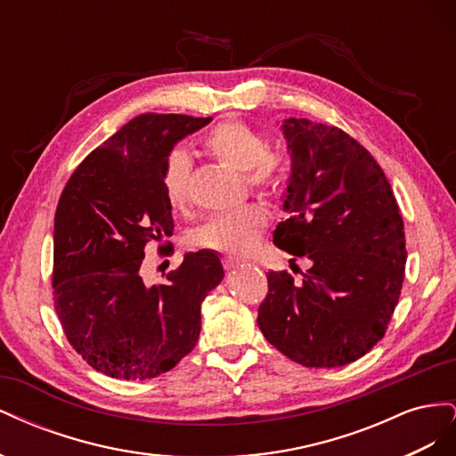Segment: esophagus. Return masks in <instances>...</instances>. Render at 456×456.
Instances as JSON below:
<instances>
[{
    "label": "esophagus",
    "mask_w": 456,
    "mask_h": 456,
    "mask_svg": "<svg viewBox=\"0 0 456 456\" xmlns=\"http://www.w3.org/2000/svg\"><path fill=\"white\" fill-rule=\"evenodd\" d=\"M241 265H243V260H240V258H236V256H230V255L223 256V266H224L226 270H233V268H238V266H241Z\"/></svg>",
    "instance_id": "34e87169"
}]
</instances>
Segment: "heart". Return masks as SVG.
<instances>
[{
  "label": "heart",
  "instance_id": "obj_1",
  "mask_svg": "<svg viewBox=\"0 0 456 456\" xmlns=\"http://www.w3.org/2000/svg\"><path fill=\"white\" fill-rule=\"evenodd\" d=\"M207 154L245 175V183L260 198H275L285 183V158L266 148V139L241 119H226L205 134L201 142ZM191 159L184 150H173L163 163V194L175 209L190 201ZM266 228V215L258 207L216 215L198 228L196 243L230 255L249 253Z\"/></svg>",
  "mask_w": 456,
  "mask_h": 456
}]
</instances>
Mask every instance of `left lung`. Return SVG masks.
Instances as JSON below:
<instances>
[{
  "label": "left lung",
  "mask_w": 456,
  "mask_h": 456,
  "mask_svg": "<svg viewBox=\"0 0 456 456\" xmlns=\"http://www.w3.org/2000/svg\"><path fill=\"white\" fill-rule=\"evenodd\" d=\"M291 154L283 194L289 216L273 245L310 260L295 281L268 272L258 327L272 346L305 367L360 360L384 337L405 278L403 218L377 159L338 127L289 118Z\"/></svg>",
  "instance_id": "8db88e82"
}]
</instances>
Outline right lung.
Returning <instances> with one entry per match:
<instances>
[{"instance_id": "obj_1", "label": "right lung", "mask_w": 456, "mask_h": 456, "mask_svg": "<svg viewBox=\"0 0 456 456\" xmlns=\"http://www.w3.org/2000/svg\"><path fill=\"white\" fill-rule=\"evenodd\" d=\"M211 119L136 116L79 163L61 194L54 310L74 350L112 379H154L194 350L201 302L224 278L218 255L201 249L188 253L165 283L142 280L144 247L175 228L163 163L178 141Z\"/></svg>"}]
</instances>
